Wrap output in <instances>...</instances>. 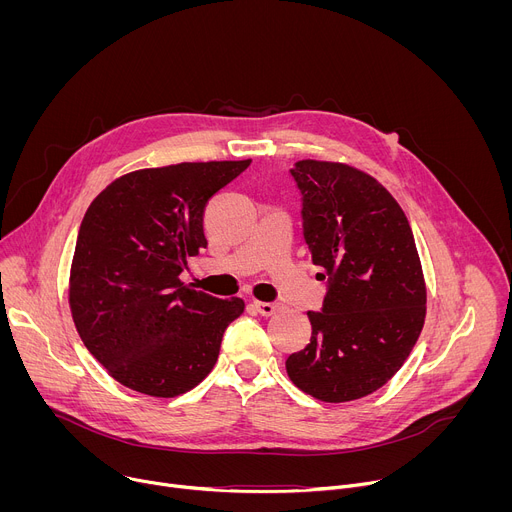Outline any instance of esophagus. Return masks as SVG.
<instances>
[{
    "label": "esophagus",
    "instance_id": "34e87169",
    "mask_svg": "<svg viewBox=\"0 0 512 512\" xmlns=\"http://www.w3.org/2000/svg\"><path fill=\"white\" fill-rule=\"evenodd\" d=\"M255 308H257V312H259L261 316H265V318H269V316H273V314L279 312V304H271V302H255Z\"/></svg>",
    "mask_w": 512,
    "mask_h": 512
}]
</instances>
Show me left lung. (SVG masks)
<instances>
[{
	"instance_id": "1",
	"label": "left lung",
	"mask_w": 512,
	"mask_h": 512,
	"mask_svg": "<svg viewBox=\"0 0 512 512\" xmlns=\"http://www.w3.org/2000/svg\"><path fill=\"white\" fill-rule=\"evenodd\" d=\"M302 192L304 239L328 279L310 344L285 360L298 389L344 403L381 389L425 322V279L407 216L373 176L338 162L289 170Z\"/></svg>"
}]
</instances>
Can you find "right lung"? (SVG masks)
I'll return each instance as SVG.
<instances>
[{"instance_id": "add662e5", "label": "right lung", "mask_w": 512, "mask_h": 512, "mask_svg": "<svg viewBox=\"0 0 512 512\" xmlns=\"http://www.w3.org/2000/svg\"><path fill=\"white\" fill-rule=\"evenodd\" d=\"M249 164L135 170L91 202L70 265L68 304L81 340L123 387L168 399L212 371L245 302L196 291L180 273L208 245V200Z\"/></svg>"}]
</instances>
